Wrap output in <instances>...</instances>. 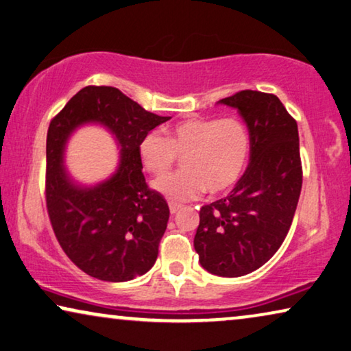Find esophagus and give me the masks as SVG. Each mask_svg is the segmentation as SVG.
<instances>
[{
	"label": "esophagus",
	"instance_id": "1",
	"mask_svg": "<svg viewBox=\"0 0 351 351\" xmlns=\"http://www.w3.org/2000/svg\"><path fill=\"white\" fill-rule=\"evenodd\" d=\"M181 209V205H176V203H170V213L176 214Z\"/></svg>",
	"mask_w": 351,
	"mask_h": 351
}]
</instances>
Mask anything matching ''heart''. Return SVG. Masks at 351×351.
<instances>
[{"label": "heart", "instance_id": "heart-1", "mask_svg": "<svg viewBox=\"0 0 351 351\" xmlns=\"http://www.w3.org/2000/svg\"><path fill=\"white\" fill-rule=\"evenodd\" d=\"M250 154V137L238 118H192L151 132L140 140V160L149 173L162 175L182 160L181 173L153 181V189L171 203L197 198L208 189L217 195L232 189L243 176Z\"/></svg>", "mask_w": 351, "mask_h": 351}]
</instances>
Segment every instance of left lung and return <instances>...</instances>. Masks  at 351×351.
<instances>
[{"mask_svg": "<svg viewBox=\"0 0 351 351\" xmlns=\"http://www.w3.org/2000/svg\"><path fill=\"white\" fill-rule=\"evenodd\" d=\"M217 104L241 114L250 158L232 192L202 206L193 247L208 273L239 277L263 266L289 233L302 186L300 135L274 94L244 90Z\"/></svg>", "mask_w": 351, "mask_h": 351, "instance_id": "8db88e82", "label": "left lung"}]
</instances>
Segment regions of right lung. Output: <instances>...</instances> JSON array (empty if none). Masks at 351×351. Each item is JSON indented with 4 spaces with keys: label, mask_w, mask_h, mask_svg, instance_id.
I'll return each mask as SVG.
<instances>
[{
    "label": "right lung",
    "mask_w": 351,
    "mask_h": 351,
    "mask_svg": "<svg viewBox=\"0 0 351 351\" xmlns=\"http://www.w3.org/2000/svg\"><path fill=\"white\" fill-rule=\"evenodd\" d=\"M146 112L118 88L86 86L51 119L47 132V211L67 257L88 276L125 282L153 268L170 209L142 173L138 145L156 125L169 121ZM99 123L117 140L115 173L94 186L77 183L64 165L70 135Z\"/></svg>",
    "instance_id": "obj_1"
}]
</instances>
